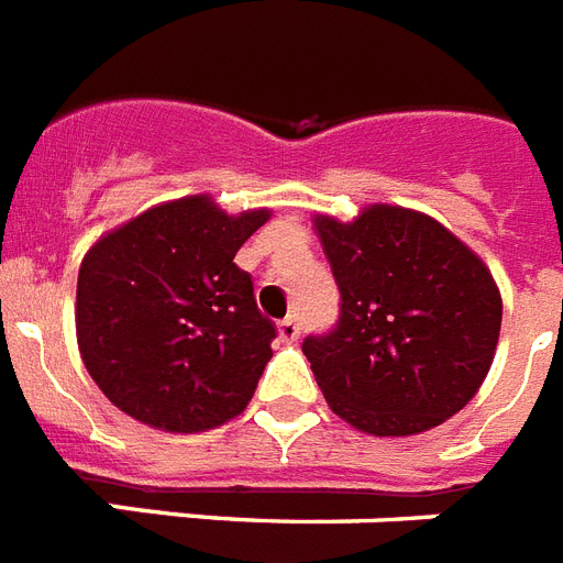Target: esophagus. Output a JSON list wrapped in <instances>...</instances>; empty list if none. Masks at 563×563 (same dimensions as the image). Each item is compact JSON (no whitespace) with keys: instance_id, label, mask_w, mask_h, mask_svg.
<instances>
[{"instance_id":"34e87169","label":"esophagus","mask_w":563,"mask_h":563,"mask_svg":"<svg viewBox=\"0 0 563 563\" xmlns=\"http://www.w3.org/2000/svg\"><path fill=\"white\" fill-rule=\"evenodd\" d=\"M302 334V328H299V319L287 317L278 322V336H282V343H296Z\"/></svg>"}]
</instances>
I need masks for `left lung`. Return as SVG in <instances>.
Wrapping results in <instances>:
<instances>
[{"mask_svg": "<svg viewBox=\"0 0 563 563\" xmlns=\"http://www.w3.org/2000/svg\"><path fill=\"white\" fill-rule=\"evenodd\" d=\"M334 282V331L305 336L328 407L372 435L456 416L492 368L503 299L492 269L421 211L375 203L352 223L313 218Z\"/></svg>", "mask_w": 563, "mask_h": 563, "instance_id": "8db88e82", "label": "left lung"}]
</instances>
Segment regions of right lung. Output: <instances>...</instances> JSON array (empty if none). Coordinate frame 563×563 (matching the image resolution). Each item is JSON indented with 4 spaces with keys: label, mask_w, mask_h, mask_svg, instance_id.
Wrapping results in <instances>:
<instances>
[{
    "label": "right lung",
    "mask_w": 563,
    "mask_h": 563,
    "mask_svg": "<svg viewBox=\"0 0 563 563\" xmlns=\"http://www.w3.org/2000/svg\"><path fill=\"white\" fill-rule=\"evenodd\" d=\"M267 209L227 214L209 195L154 206L84 255L75 328L84 366L121 412L168 433L241 416L273 357L235 253Z\"/></svg>",
    "instance_id": "obj_1"
}]
</instances>
